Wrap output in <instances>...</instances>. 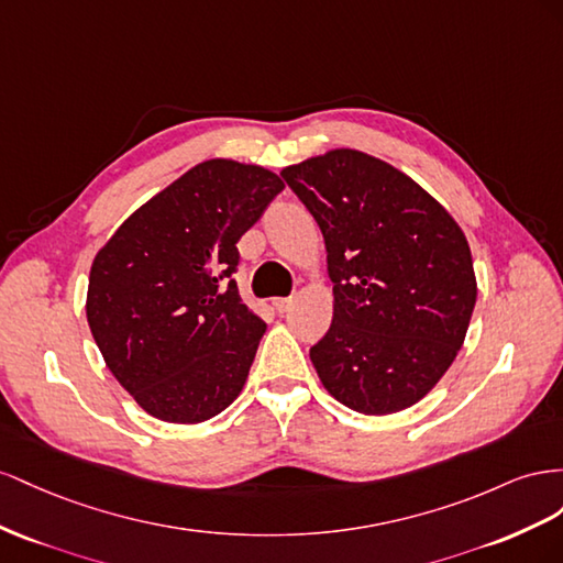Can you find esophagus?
Returning <instances> with one entry per match:
<instances>
[{
  "mask_svg": "<svg viewBox=\"0 0 563 563\" xmlns=\"http://www.w3.org/2000/svg\"><path fill=\"white\" fill-rule=\"evenodd\" d=\"M295 307V299L292 297H278V299H273V309H276L278 313H287Z\"/></svg>",
  "mask_w": 563,
  "mask_h": 563,
  "instance_id": "esophagus-1",
  "label": "esophagus"
}]
</instances>
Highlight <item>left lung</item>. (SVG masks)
<instances>
[{"label": "left lung", "mask_w": 563, "mask_h": 563, "mask_svg": "<svg viewBox=\"0 0 563 563\" xmlns=\"http://www.w3.org/2000/svg\"><path fill=\"white\" fill-rule=\"evenodd\" d=\"M325 240L332 325L309 356L346 408L391 415L453 365L476 303L470 243L408 174L353 148L280 172Z\"/></svg>", "instance_id": "obj_1"}]
</instances>
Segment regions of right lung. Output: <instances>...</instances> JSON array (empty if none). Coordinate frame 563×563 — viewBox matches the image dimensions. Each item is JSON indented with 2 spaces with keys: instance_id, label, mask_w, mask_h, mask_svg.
Masks as SVG:
<instances>
[{
  "instance_id": "obj_1",
  "label": "right lung",
  "mask_w": 563,
  "mask_h": 563,
  "mask_svg": "<svg viewBox=\"0 0 563 563\" xmlns=\"http://www.w3.org/2000/svg\"><path fill=\"white\" fill-rule=\"evenodd\" d=\"M283 188L266 167L205 159L96 252L89 330L108 371L157 420L198 424L243 391L266 323L231 278L235 243Z\"/></svg>"
}]
</instances>
